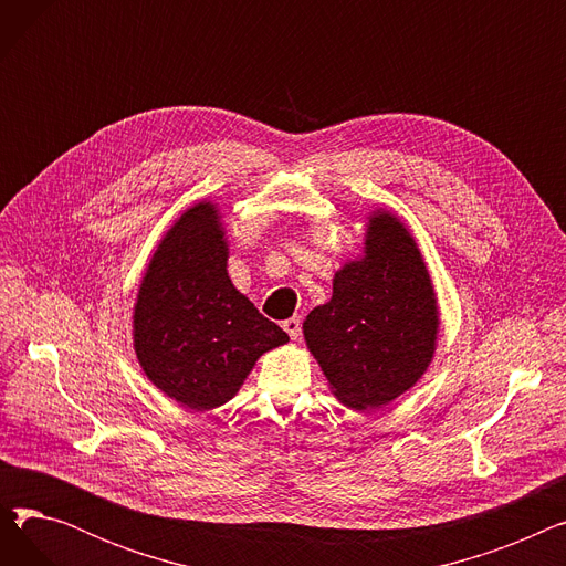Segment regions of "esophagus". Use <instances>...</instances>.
Instances as JSON below:
<instances>
[{
  "label": "esophagus",
  "mask_w": 566,
  "mask_h": 566,
  "mask_svg": "<svg viewBox=\"0 0 566 566\" xmlns=\"http://www.w3.org/2000/svg\"><path fill=\"white\" fill-rule=\"evenodd\" d=\"M282 328L286 331V335L295 342L301 337V333H303V321H301V316H291V318H286L284 323H282Z\"/></svg>",
  "instance_id": "34e87169"
}]
</instances>
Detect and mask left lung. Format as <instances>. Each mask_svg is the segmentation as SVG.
<instances>
[{"label":"left lung","instance_id":"8db88e82","mask_svg":"<svg viewBox=\"0 0 566 566\" xmlns=\"http://www.w3.org/2000/svg\"><path fill=\"white\" fill-rule=\"evenodd\" d=\"M303 333L350 408H380L422 378L436 350V293L415 238L392 213L369 218L365 256L335 275L331 303L310 312Z\"/></svg>","mask_w":566,"mask_h":566}]
</instances>
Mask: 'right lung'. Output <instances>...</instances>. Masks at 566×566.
Instances as JSON below:
<instances>
[{
  "label": "right lung",
  "mask_w": 566,
  "mask_h": 566,
  "mask_svg": "<svg viewBox=\"0 0 566 566\" xmlns=\"http://www.w3.org/2000/svg\"><path fill=\"white\" fill-rule=\"evenodd\" d=\"M137 360L156 388L192 410L227 403L259 355L289 342L229 280L220 216L201 201L176 220L142 280Z\"/></svg>",
  "instance_id": "1"
}]
</instances>
